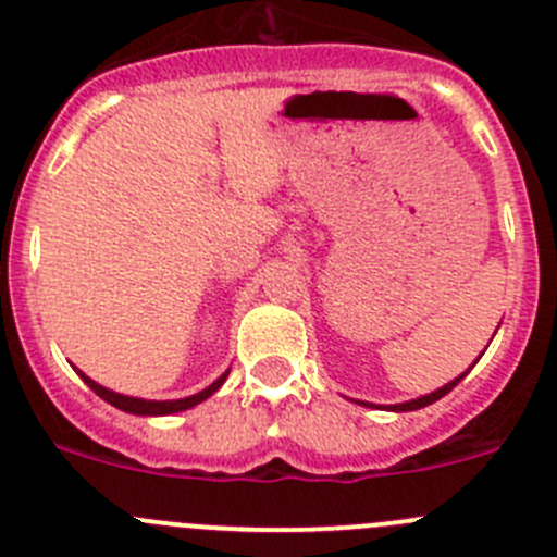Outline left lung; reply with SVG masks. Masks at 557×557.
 <instances>
[{"label": "left lung", "instance_id": "left-lung-1", "mask_svg": "<svg viewBox=\"0 0 557 557\" xmlns=\"http://www.w3.org/2000/svg\"><path fill=\"white\" fill-rule=\"evenodd\" d=\"M461 379H465V373H461L459 379H454V382H448L445 384V387H440V389H434V393H431V396H423V398H414V401H407V404H396V407H389V409H396V412H412V409H420V407H429V404H434V401H440V398L443 396H448L450 389L456 387V384L461 382Z\"/></svg>", "mask_w": 557, "mask_h": 557}]
</instances>
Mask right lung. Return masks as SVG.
Here are the masks:
<instances>
[{
    "instance_id": "obj_1",
    "label": "right lung",
    "mask_w": 557,
    "mask_h": 557,
    "mask_svg": "<svg viewBox=\"0 0 557 557\" xmlns=\"http://www.w3.org/2000/svg\"><path fill=\"white\" fill-rule=\"evenodd\" d=\"M82 379H85L87 387L96 393V396H101L103 401H109L112 407L123 409V412H132V414H173V412H184V409L195 407V404L206 401L208 396H214L216 389L222 387V382L227 379V373H222L220 379H216L211 387H206L202 393H197V396H189V398H178V401H145V398H128V396H121V393H112V389L101 387V384H96L92 379H87L85 373H79Z\"/></svg>"
}]
</instances>
